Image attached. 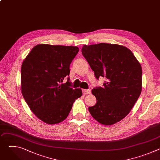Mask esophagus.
Segmentation results:
<instances>
[{
	"instance_id": "esophagus-1",
	"label": "esophagus",
	"mask_w": 160,
	"mask_h": 160,
	"mask_svg": "<svg viewBox=\"0 0 160 160\" xmlns=\"http://www.w3.org/2000/svg\"><path fill=\"white\" fill-rule=\"evenodd\" d=\"M83 93L84 94H89L91 93V90L90 89H83Z\"/></svg>"
}]
</instances>
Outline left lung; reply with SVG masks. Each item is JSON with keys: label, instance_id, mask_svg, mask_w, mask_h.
I'll list each match as a JSON object with an SVG mask.
<instances>
[{"label": "left lung", "instance_id": "8db88e82", "mask_svg": "<svg viewBox=\"0 0 160 160\" xmlns=\"http://www.w3.org/2000/svg\"><path fill=\"white\" fill-rule=\"evenodd\" d=\"M82 53L96 78L108 79L102 87L92 90L97 102L88 108L90 115L105 125L120 122L129 113L141 93V64L130 49L117 44L84 45Z\"/></svg>", "mask_w": 160, "mask_h": 160}]
</instances>
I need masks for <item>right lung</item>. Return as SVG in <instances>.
Returning <instances> with one entry per match:
<instances>
[{
  "mask_svg": "<svg viewBox=\"0 0 160 160\" xmlns=\"http://www.w3.org/2000/svg\"><path fill=\"white\" fill-rule=\"evenodd\" d=\"M79 51L77 46L38 44L31 50L21 69V93L29 108L42 122L49 125L64 120L75 101L82 96L81 88L71 87L70 65Z\"/></svg>",
  "mask_w": 160,
  "mask_h": 160,
  "instance_id": "1",
  "label": "right lung"
}]
</instances>
